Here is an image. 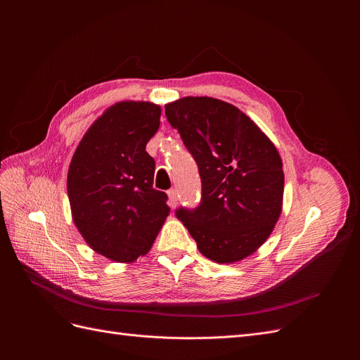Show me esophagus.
Wrapping results in <instances>:
<instances>
[{
	"instance_id": "obj_1",
	"label": "esophagus",
	"mask_w": 360,
	"mask_h": 360,
	"mask_svg": "<svg viewBox=\"0 0 360 360\" xmlns=\"http://www.w3.org/2000/svg\"><path fill=\"white\" fill-rule=\"evenodd\" d=\"M167 195H169V205L172 207V209H175L176 204H178V193H176L175 188H172V190H169Z\"/></svg>"
}]
</instances>
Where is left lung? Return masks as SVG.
I'll return each mask as SVG.
<instances>
[{
	"label": "left lung",
	"mask_w": 360,
	"mask_h": 360,
	"mask_svg": "<svg viewBox=\"0 0 360 360\" xmlns=\"http://www.w3.org/2000/svg\"><path fill=\"white\" fill-rule=\"evenodd\" d=\"M165 113L201 178L200 204L179 207L176 217L204 257L224 264L251 255L281 213L285 174L277 148L228 102L184 98L167 103Z\"/></svg>",
	"instance_id": "1"
}]
</instances>
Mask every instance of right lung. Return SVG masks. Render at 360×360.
Returning <instances> with one entry per match:
<instances>
[{
    "label": "right lung",
    "mask_w": 360,
    "mask_h": 360,
    "mask_svg": "<svg viewBox=\"0 0 360 360\" xmlns=\"http://www.w3.org/2000/svg\"><path fill=\"white\" fill-rule=\"evenodd\" d=\"M160 106L120 102L94 122L68 169L72 220L90 247L118 262L153 245L169 207L153 188L155 159L146 144L160 125Z\"/></svg>",
    "instance_id": "add662e5"
}]
</instances>
